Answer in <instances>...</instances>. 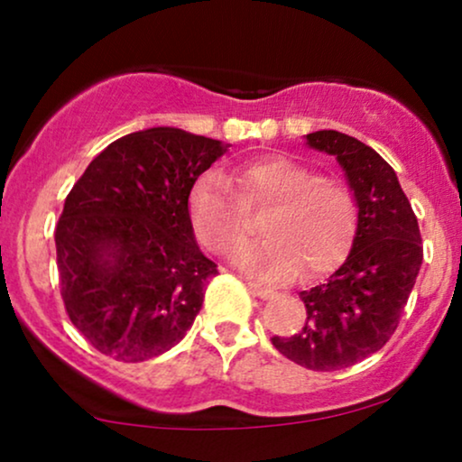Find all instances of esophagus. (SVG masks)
Instances as JSON below:
<instances>
[{
    "mask_svg": "<svg viewBox=\"0 0 462 462\" xmlns=\"http://www.w3.org/2000/svg\"><path fill=\"white\" fill-rule=\"evenodd\" d=\"M248 291L253 295H257V298H261V300H270V298H274V295H276L274 289L261 287V284H254V282H248Z\"/></svg>",
    "mask_w": 462,
    "mask_h": 462,
    "instance_id": "34e87169",
    "label": "esophagus"
}]
</instances>
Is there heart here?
I'll use <instances>...</instances> for the list:
<instances>
[{
	"instance_id": "obj_1",
	"label": "heart",
	"mask_w": 462,
	"mask_h": 462,
	"mask_svg": "<svg viewBox=\"0 0 462 462\" xmlns=\"http://www.w3.org/2000/svg\"><path fill=\"white\" fill-rule=\"evenodd\" d=\"M236 188L232 190L230 184ZM272 208L265 242L242 248L236 263L263 281L326 274L345 257L360 218L353 188L287 156H263L229 175L209 171L188 192V216L212 253L226 254L246 240L248 212Z\"/></svg>"
}]
</instances>
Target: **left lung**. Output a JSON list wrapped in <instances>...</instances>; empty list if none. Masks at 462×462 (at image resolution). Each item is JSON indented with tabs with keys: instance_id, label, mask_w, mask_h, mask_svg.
<instances>
[{
	"instance_id": "left-lung-1",
	"label": "left lung",
	"mask_w": 462,
	"mask_h": 462,
	"mask_svg": "<svg viewBox=\"0 0 462 462\" xmlns=\"http://www.w3.org/2000/svg\"><path fill=\"white\" fill-rule=\"evenodd\" d=\"M336 156L360 205L345 263L301 291L306 321L291 336H272L284 357L310 370H340L377 353L396 332L422 267V236L394 169L373 147L338 130L306 134Z\"/></svg>"
}]
</instances>
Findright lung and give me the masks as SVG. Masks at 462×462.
<instances>
[{"instance_id": "1", "label": "right lung", "mask_w": 462, "mask_h": 462, "mask_svg": "<svg viewBox=\"0 0 462 462\" xmlns=\"http://www.w3.org/2000/svg\"><path fill=\"white\" fill-rule=\"evenodd\" d=\"M226 145L180 128L122 136L89 162L55 226L72 326L117 362L184 338L218 267L199 250L188 192Z\"/></svg>"}]
</instances>
